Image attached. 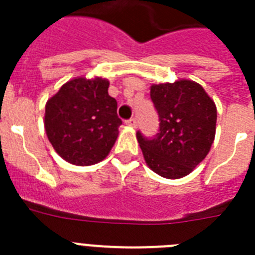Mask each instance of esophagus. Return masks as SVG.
I'll return each instance as SVG.
<instances>
[{
	"instance_id": "34e87169",
	"label": "esophagus",
	"mask_w": 255,
	"mask_h": 255,
	"mask_svg": "<svg viewBox=\"0 0 255 255\" xmlns=\"http://www.w3.org/2000/svg\"><path fill=\"white\" fill-rule=\"evenodd\" d=\"M126 124H127L128 127L136 128V127H137V120H136L135 118H131V119L127 120V122H126Z\"/></svg>"
}]
</instances>
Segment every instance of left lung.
Returning <instances> with one entry per match:
<instances>
[{"mask_svg": "<svg viewBox=\"0 0 255 255\" xmlns=\"http://www.w3.org/2000/svg\"><path fill=\"white\" fill-rule=\"evenodd\" d=\"M160 132L153 139L136 133L144 160L155 173L181 178L205 159L216 136L217 108L201 85L189 79L151 86Z\"/></svg>", "mask_w": 255, "mask_h": 255, "instance_id": "1", "label": "left lung"}]
</instances>
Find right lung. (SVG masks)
Listing matches in <instances>:
<instances>
[{"mask_svg": "<svg viewBox=\"0 0 255 255\" xmlns=\"http://www.w3.org/2000/svg\"><path fill=\"white\" fill-rule=\"evenodd\" d=\"M110 82L78 77L66 82L47 100L45 131L62 159L87 167L104 160L114 147L122 120L118 103L108 95Z\"/></svg>", "mask_w": 255, "mask_h": 255, "instance_id": "1", "label": "right lung"}]
</instances>
